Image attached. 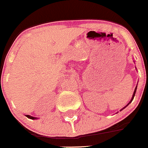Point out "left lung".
I'll list each match as a JSON object with an SVG mask.
<instances>
[{
  "label": "left lung",
  "instance_id": "obj_1",
  "mask_svg": "<svg viewBox=\"0 0 148 148\" xmlns=\"http://www.w3.org/2000/svg\"><path fill=\"white\" fill-rule=\"evenodd\" d=\"M137 87H135V89H134V93H133V95H132V99H131V100H130V103H128V104H127V106H125V107H124V108H122V109H121V110H123V109H124V108H126V107H127V106H128V105H130V103H132V100H133V99H134V95H135V93H136V90H137Z\"/></svg>",
  "mask_w": 148,
  "mask_h": 148
}]
</instances>
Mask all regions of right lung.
<instances>
[{"label": "right lung", "mask_w": 148, "mask_h": 148, "mask_svg": "<svg viewBox=\"0 0 148 148\" xmlns=\"http://www.w3.org/2000/svg\"><path fill=\"white\" fill-rule=\"evenodd\" d=\"M25 116L27 117V118L30 119H38V118H36V117L31 116H29V115H25Z\"/></svg>", "instance_id": "obj_1"}]
</instances>
